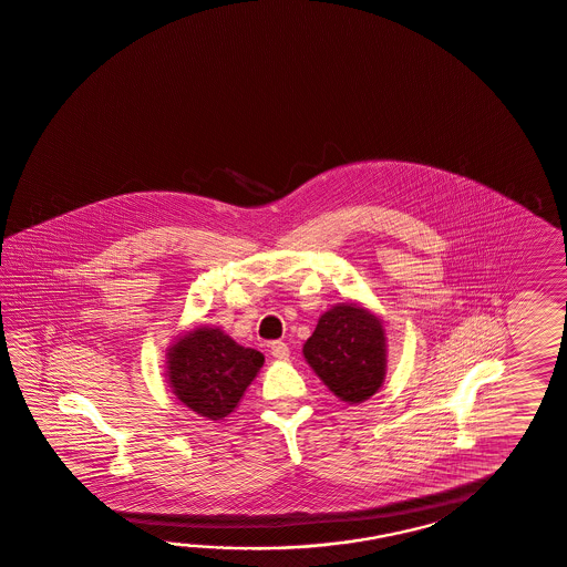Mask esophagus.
I'll list each match as a JSON object with an SVG mask.
<instances>
[{
  "mask_svg": "<svg viewBox=\"0 0 567 567\" xmlns=\"http://www.w3.org/2000/svg\"><path fill=\"white\" fill-rule=\"evenodd\" d=\"M270 352H272V357H276V359H287L291 351H289L287 342H282V340H275V342H270Z\"/></svg>",
  "mask_w": 567,
  "mask_h": 567,
  "instance_id": "obj_1",
  "label": "esophagus"
}]
</instances>
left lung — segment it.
Segmentation results:
<instances>
[{"label":"left lung","instance_id":"left-lung-1","mask_svg":"<svg viewBox=\"0 0 567 567\" xmlns=\"http://www.w3.org/2000/svg\"><path fill=\"white\" fill-rule=\"evenodd\" d=\"M303 354L338 399L363 402L380 390L385 375L382 322L354 303L337 306L320 318Z\"/></svg>","mask_w":567,"mask_h":567}]
</instances>
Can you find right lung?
Instances as JSON below:
<instances>
[{
    "label": "right lung",
    "mask_w": 567,
    "mask_h": 567,
    "mask_svg": "<svg viewBox=\"0 0 567 567\" xmlns=\"http://www.w3.org/2000/svg\"><path fill=\"white\" fill-rule=\"evenodd\" d=\"M261 365L260 351L239 347L218 328H196L168 352V380L187 409L218 421L233 413Z\"/></svg>",
    "instance_id": "add662e5"
}]
</instances>
